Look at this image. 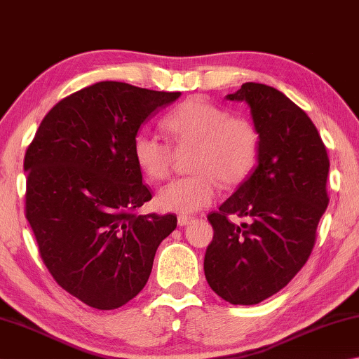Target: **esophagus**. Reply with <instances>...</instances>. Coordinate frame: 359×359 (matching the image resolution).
<instances>
[{"mask_svg": "<svg viewBox=\"0 0 359 359\" xmlns=\"http://www.w3.org/2000/svg\"><path fill=\"white\" fill-rule=\"evenodd\" d=\"M192 221H194V219L191 216H184V215H180L178 216V225H181V227H183V225L191 224Z\"/></svg>", "mask_w": 359, "mask_h": 359, "instance_id": "1", "label": "esophagus"}]
</instances>
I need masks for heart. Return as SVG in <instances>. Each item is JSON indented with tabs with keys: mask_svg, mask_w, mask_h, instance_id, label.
Here are the masks:
<instances>
[{
	"mask_svg": "<svg viewBox=\"0 0 359 359\" xmlns=\"http://www.w3.org/2000/svg\"><path fill=\"white\" fill-rule=\"evenodd\" d=\"M162 128L178 148L192 147L189 170L194 172L157 192L156 205L162 211L189 215L205 208L216 198L219 181L227 187L241 184L257 163L260 140L254 124L229 116L205 99H186L163 118ZM132 156L148 180L167 178L172 168V148L154 135H135Z\"/></svg>",
	"mask_w": 359,
	"mask_h": 359,
	"instance_id": "b5f03b06",
	"label": "heart"
}]
</instances>
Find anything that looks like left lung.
I'll return each instance as SVG.
<instances>
[{"mask_svg": "<svg viewBox=\"0 0 359 359\" xmlns=\"http://www.w3.org/2000/svg\"><path fill=\"white\" fill-rule=\"evenodd\" d=\"M227 99L249 105L259 157L249 178L208 215L215 236L203 266L212 292L252 306L284 288L309 259L330 202V159L311 118L284 93L248 81ZM231 214L250 222L230 223Z\"/></svg>", "mask_w": 359, "mask_h": 359, "instance_id": "left-lung-1", "label": "left lung"}]
</instances>
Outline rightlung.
<instances>
[{
    "instance_id": "right-lung-1",
    "label": "right lung",
    "mask_w": 359,
    "mask_h": 359,
    "mask_svg": "<svg viewBox=\"0 0 359 359\" xmlns=\"http://www.w3.org/2000/svg\"><path fill=\"white\" fill-rule=\"evenodd\" d=\"M181 93L99 81L60 100L25 154L27 219L50 274L100 311L147 285L175 215H137L151 200L132 156L140 126Z\"/></svg>"
}]
</instances>
